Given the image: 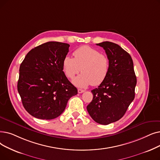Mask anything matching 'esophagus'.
Listing matches in <instances>:
<instances>
[{"label":"esophagus","instance_id":"34e87169","mask_svg":"<svg viewBox=\"0 0 160 160\" xmlns=\"http://www.w3.org/2000/svg\"><path fill=\"white\" fill-rule=\"evenodd\" d=\"M84 92H85L84 90H83V89H78V93H82Z\"/></svg>","mask_w":160,"mask_h":160}]
</instances>
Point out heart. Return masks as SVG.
I'll return each mask as SVG.
<instances>
[{"label": "heart", "instance_id": "obj_1", "mask_svg": "<svg viewBox=\"0 0 160 160\" xmlns=\"http://www.w3.org/2000/svg\"><path fill=\"white\" fill-rule=\"evenodd\" d=\"M74 58L65 57L63 69L68 78H73L80 71L82 73L73 80V84L80 88L92 84L99 86L105 81L109 72L110 61L106 55L88 46H82L76 49Z\"/></svg>", "mask_w": 160, "mask_h": 160}]
</instances>
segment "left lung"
<instances>
[{
    "label": "left lung",
    "mask_w": 160,
    "mask_h": 160,
    "mask_svg": "<svg viewBox=\"0 0 160 160\" xmlns=\"http://www.w3.org/2000/svg\"><path fill=\"white\" fill-rule=\"evenodd\" d=\"M97 45L105 50L110 69L105 81L92 90L87 110L95 122L108 125L122 118L133 101L137 78L131 55L119 45L108 41Z\"/></svg>",
    "instance_id": "left-lung-1"
}]
</instances>
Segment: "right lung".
<instances>
[{
	"mask_svg": "<svg viewBox=\"0 0 160 160\" xmlns=\"http://www.w3.org/2000/svg\"><path fill=\"white\" fill-rule=\"evenodd\" d=\"M69 46L48 42L29 52L20 65L18 91L25 109L37 118L58 117L68 99L78 93L63 71Z\"/></svg>",
	"mask_w": 160,
	"mask_h": 160,
	"instance_id": "right-lung-1",
	"label": "right lung"
}]
</instances>
